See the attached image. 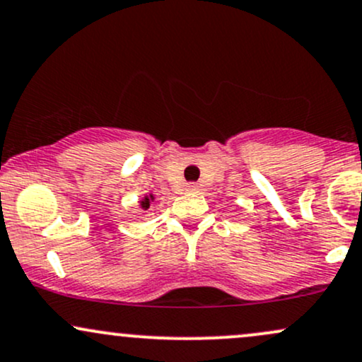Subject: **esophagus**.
Here are the masks:
<instances>
[{"label":"esophagus","instance_id":"34e87169","mask_svg":"<svg viewBox=\"0 0 362 362\" xmlns=\"http://www.w3.org/2000/svg\"><path fill=\"white\" fill-rule=\"evenodd\" d=\"M185 190H187V192H199V187L195 184H187Z\"/></svg>","mask_w":362,"mask_h":362}]
</instances>
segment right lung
Here are the masks:
<instances>
[{
    "label": "right lung",
    "instance_id": "right-lung-1",
    "mask_svg": "<svg viewBox=\"0 0 362 362\" xmlns=\"http://www.w3.org/2000/svg\"><path fill=\"white\" fill-rule=\"evenodd\" d=\"M155 194H146L144 195L143 199H139L138 201V204H139V209H143V211H148L149 209V206L153 204V202H155Z\"/></svg>",
    "mask_w": 362,
    "mask_h": 362
}]
</instances>
